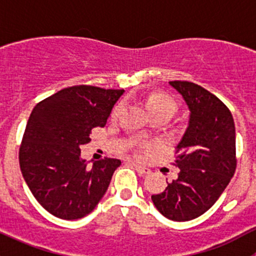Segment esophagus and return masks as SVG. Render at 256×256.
I'll return each instance as SVG.
<instances>
[{
	"label": "esophagus",
	"mask_w": 256,
	"mask_h": 256,
	"mask_svg": "<svg viewBox=\"0 0 256 256\" xmlns=\"http://www.w3.org/2000/svg\"><path fill=\"white\" fill-rule=\"evenodd\" d=\"M134 166V168L136 170V171L138 172V174H141V176H146V174H148L150 172V170L147 168V167H144V166H140V164H131Z\"/></svg>",
	"instance_id": "1"
}]
</instances>
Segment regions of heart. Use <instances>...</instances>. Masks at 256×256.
I'll list each match as a JSON object with an SVG mask.
<instances>
[{"mask_svg":"<svg viewBox=\"0 0 256 256\" xmlns=\"http://www.w3.org/2000/svg\"><path fill=\"white\" fill-rule=\"evenodd\" d=\"M146 108L152 116H167L171 118L177 112V104L171 96L162 92H151L144 100ZM121 104H118L114 106L112 112V118H116L121 112Z\"/></svg>","mask_w":256,"mask_h":256,"instance_id":"1","label":"heart"}]
</instances>
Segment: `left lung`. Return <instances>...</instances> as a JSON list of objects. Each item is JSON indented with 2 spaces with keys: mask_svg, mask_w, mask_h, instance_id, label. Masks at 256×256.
I'll list each match as a JSON object with an SVG mask.
<instances>
[{
  "mask_svg": "<svg viewBox=\"0 0 256 256\" xmlns=\"http://www.w3.org/2000/svg\"><path fill=\"white\" fill-rule=\"evenodd\" d=\"M170 84L187 102L190 122L174 151L178 178L151 200L164 216L187 222L206 213L234 176L236 125L226 105L204 88L184 80Z\"/></svg>",
  "mask_w": 256,
  "mask_h": 256,
  "instance_id": "1",
  "label": "left lung"
}]
</instances>
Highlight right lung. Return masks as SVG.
<instances>
[{"instance_id":"obj_1","label":"right lung","mask_w":256,"mask_h":256,"mask_svg":"<svg viewBox=\"0 0 256 256\" xmlns=\"http://www.w3.org/2000/svg\"><path fill=\"white\" fill-rule=\"evenodd\" d=\"M124 89L92 85L66 88L38 102L20 146V167L40 206L66 220L89 214L106 192L120 160H100L86 167L80 146L95 128H104Z\"/></svg>"}]
</instances>
